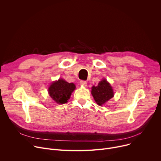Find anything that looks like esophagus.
<instances>
[{
    "label": "esophagus",
    "instance_id": "34e87169",
    "mask_svg": "<svg viewBox=\"0 0 161 161\" xmlns=\"http://www.w3.org/2000/svg\"><path fill=\"white\" fill-rule=\"evenodd\" d=\"M80 83L81 86H84V87H86L87 85V81H83V80H81V81H80Z\"/></svg>",
    "mask_w": 161,
    "mask_h": 161
}]
</instances>
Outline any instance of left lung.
Listing matches in <instances>:
<instances>
[{
    "mask_svg": "<svg viewBox=\"0 0 161 161\" xmlns=\"http://www.w3.org/2000/svg\"><path fill=\"white\" fill-rule=\"evenodd\" d=\"M91 94L95 102L99 106H102L114 97V91L109 83L103 80L98 83L97 86H92Z\"/></svg>",
    "mask_w": 161,
    "mask_h": 161,
    "instance_id": "1",
    "label": "left lung"
}]
</instances>
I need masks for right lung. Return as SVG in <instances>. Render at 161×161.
I'll list each match as a JSON object with an SVG mask.
<instances>
[{
    "mask_svg": "<svg viewBox=\"0 0 161 161\" xmlns=\"http://www.w3.org/2000/svg\"><path fill=\"white\" fill-rule=\"evenodd\" d=\"M75 88L74 83H69L63 80H58L49 86L48 91L50 97L57 103L64 104L68 102Z\"/></svg>",
    "mask_w": 161,
    "mask_h": 161,
    "instance_id": "right-lung-1",
    "label": "right lung"
}]
</instances>
